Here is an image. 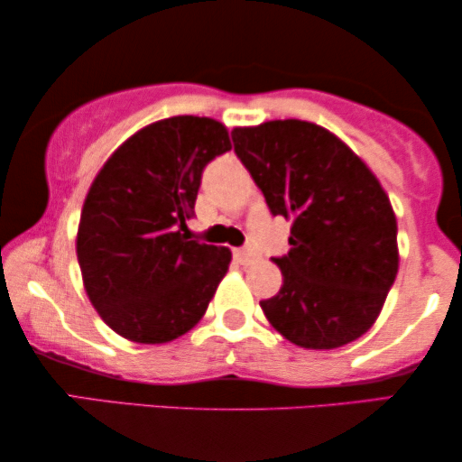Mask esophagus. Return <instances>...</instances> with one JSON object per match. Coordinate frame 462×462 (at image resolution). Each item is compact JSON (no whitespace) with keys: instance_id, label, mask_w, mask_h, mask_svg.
I'll use <instances>...</instances> for the list:
<instances>
[{"instance_id":"obj_1","label":"esophagus","mask_w":462,"mask_h":462,"mask_svg":"<svg viewBox=\"0 0 462 462\" xmlns=\"http://www.w3.org/2000/svg\"><path fill=\"white\" fill-rule=\"evenodd\" d=\"M235 258L241 264H251V262H255V254L249 249H235Z\"/></svg>"}]
</instances>
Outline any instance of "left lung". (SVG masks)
<instances>
[{"label":"left lung","mask_w":462,"mask_h":462,"mask_svg":"<svg viewBox=\"0 0 462 462\" xmlns=\"http://www.w3.org/2000/svg\"><path fill=\"white\" fill-rule=\"evenodd\" d=\"M235 151L273 215L291 221L274 258L283 285L260 300L279 335L335 349L365 335L399 273L393 204L375 174L322 125L300 119L232 130Z\"/></svg>","instance_id":"obj_1"}]
</instances>
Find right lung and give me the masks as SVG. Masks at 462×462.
<instances>
[{
  "mask_svg": "<svg viewBox=\"0 0 462 462\" xmlns=\"http://www.w3.org/2000/svg\"><path fill=\"white\" fill-rule=\"evenodd\" d=\"M230 149L219 121L171 116L127 138L93 179L76 255L91 305L127 341H174L207 313L232 254L183 230L204 166Z\"/></svg>",
  "mask_w": 462,
  "mask_h": 462,
  "instance_id": "1",
  "label": "right lung"
}]
</instances>
